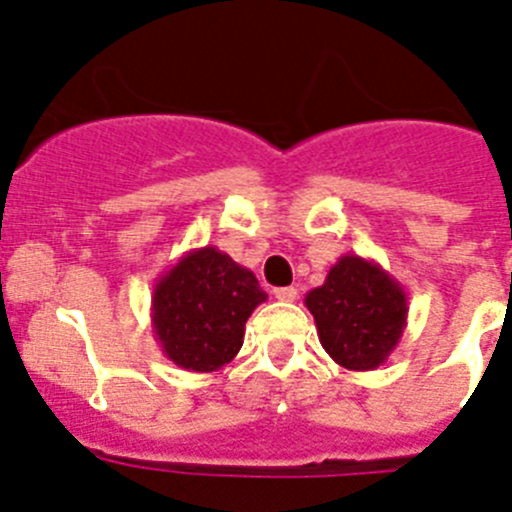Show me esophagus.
Segmentation results:
<instances>
[{"mask_svg": "<svg viewBox=\"0 0 512 512\" xmlns=\"http://www.w3.org/2000/svg\"><path fill=\"white\" fill-rule=\"evenodd\" d=\"M274 297H277L279 302H295L297 289L295 287H279V289H274Z\"/></svg>", "mask_w": 512, "mask_h": 512, "instance_id": "esophagus-1", "label": "esophagus"}]
</instances>
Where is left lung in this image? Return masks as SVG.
I'll return each instance as SVG.
<instances>
[{
    "label": "left lung",
    "instance_id": "8db88e82",
    "mask_svg": "<svg viewBox=\"0 0 512 512\" xmlns=\"http://www.w3.org/2000/svg\"><path fill=\"white\" fill-rule=\"evenodd\" d=\"M328 356L348 372H372L387 361L408 325V295L377 261L341 256L305 297Z\"/></svg>",
    "mask_w": 512,
    "mask_h": 512
}]
</instances>
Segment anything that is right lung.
<instances>
[{
    "mask_svg": "<svg viewBox=\"0 0 512 512\" xmlns=\"http://www.w3.org/2000/svg\"><path fill=\"white\" fill-rule=\"evenodd\" d=\"M266 302L259 279L215 246L192 248L153 287L151 323L166 359L217 372L243 346L246 320Z\"/></svg>",
    "mask_w": 512,
    "mask_h": 512,
    "instance_id": "obj_1",
    "label": "right lung"
}]
</instances>
